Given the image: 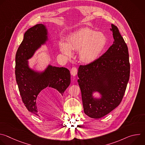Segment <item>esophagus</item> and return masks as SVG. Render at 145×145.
<instances>
[{
    "mask_svg": "<svg viewBox=\"0 0 145 145\" xmlns=\"http://www.w3.org/2000/svg\"><path fill=\"white\" fill-rule=\"evenodd\" d=\"M71 73L72 76H75L77 75V69L76 67H73L72 69H71Z\"/></svg>",
    "mask_w": 145,
    "mask_h": 145,
    "instance_id": "esophagus-1",
    "label": "esophagus"
}]
</instances>
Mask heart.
<instances>
[{"mask_svg":"<svg viewBox=\"0 0 145 145\" xmlns=\"http://www.w3.org/2000/svg\"><path fill=\"white\" fill-rule=\"evenodd\" d=\"M106 36L89 28H84L70 35L68 44L61 42V52L68 57H72V51H79L78 56L82 63L89 64L98 58L106 46Z\"/></svg>","mask_w":145,"mask_h":145,"instance_id":"b5f03b06","label":"heart"}]
</instances>
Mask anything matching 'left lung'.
<instances>
[{
	"label": "left lung",
	"mask_w": 145,
	"mask_h": 145,
	"mask_svg": "<svg viewBox=\"0 0 145 145\" xmlns=\"http://www.w3.org/2000/svg\"><path fill=\"white\" fill-rule=\"evenodd\" d=\"M114 42L107 52L92 63L79 67L78 84L84 113L99 119L120 103L130 77L128 48L118 27L111 25ZM99 93L95 98L93 93Z\"/></svg>",
	"instance_id": "1"
}]
</instances>
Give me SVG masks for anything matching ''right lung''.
<instances>
[{
  "mask_svg": "<svg viewBox=\"0 0 145 145\" xmlns=\"http://www.w3.org/2000/svg\"><path fill=\"white\" fill-rule=\"evenodd\" d=\"M48 40L46 26L37 24L25 32L15 56V77L20 95L28 111L37 116V98L41 91L50 87L63 96L71 83L70 72L66 68L49 64L43 71H37L30 67L28 60Z\"/></svg>",
  "mask_w": 145,
  "mask_h": 145,
  "instance_id": "add662e5",
  "label": "right lung"
}]
</instances>
